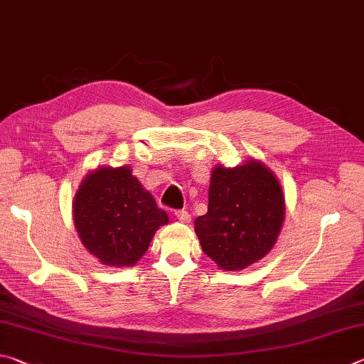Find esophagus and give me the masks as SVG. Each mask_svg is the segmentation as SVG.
Wrapping results in <instances>:
<instances>
[{"label": "esophagus", "mask_w": 364, "mask_h": 364, "mask_svg": "<svg viewBox=\"0 0 364 364\" xmlns=\"http://www.w3.org/2000/svg\"><path fill=\"white\" fill-rule=\"evenodd\" d=\"M176 218L178 222H182V224H188V222L192 220V215L187 211H176Z\"/></svg>", "instance_id": "obj_1"}]
</instances>
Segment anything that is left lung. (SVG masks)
I'll use <instances>...</instances> for the list:
<instances>
[{
	"mask_svg": "<svg viewBox=\"0 0 364 364\" xmlns=\"http://www.w3.org/2000/svg\"><path fill=\"white\" fill-rule=\"evenodd\" d=\"M284 196L273 172L259 161L215 166L208 213L195 220L203 252L220 269L241 270L262 259L278 238Z\"/></svg>",
	"mask_w": 364,
	"mask_h": 364,
	"instance_id": "8db88e82",
	"label": "left lung"
}]
</instances>
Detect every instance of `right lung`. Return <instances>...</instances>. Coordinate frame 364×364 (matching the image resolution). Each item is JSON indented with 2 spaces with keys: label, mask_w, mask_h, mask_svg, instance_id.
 Returning <instances> with one entry per match:
<instances>
[{
  "label": "right lung",
  "mask_w": 364,
  "mask_h": 364,
  "mask_svg": "<svg viewBox=\"0 0 364 364\" xmlns=\"http://www.w3.org/2000/svg\"><path fill=\"white\" fill-rule=\"evenodd\" d=\"M73 218L86 250L114 267L136 264L169 222L127 166L91 172L76 192Z\"/></svg>",
  "instance_id": "1"
}]
</instances>
